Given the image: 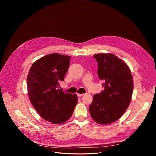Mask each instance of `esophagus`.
Here are the masks:
<instances>
[{
	"label": "esophagus",
	"instance_id": "34e87169",
	"mask_svg": "<svg viewBox=\"0 0 156 156\" xmlns=\"http://www.w3.org/2000/svg\"><path fill=\"white\" fill-rule=\"evenodd\" d=\"M83 95H84V94H79V93H77V96H78V97H81V96H83Z\"/></svg>",
	"mask_w": 156,
	"mask_h": 156
}]
</instances>
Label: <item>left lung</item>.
Wrapping results in <instances>:
<instances>
[{"mask_svg": "<svg viewBox=\"0 0 156 156\" xmlns=\"http://www.w3.org/2000/svg\"><path fill=\"white\" fill-rule=\"evenodd\" d=\"M94 57L104 90L94 96L89 109L96 122L108 125L119 119L128 107L133 91V76L127 64L113 54H97Z\"/></svg>", "mask_w": 156, "mask_h": 156, "instance_id": "obj_1", "label": "left lung"}]
</instances>
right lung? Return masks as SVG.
I'll return each mask as SVG.
<instances>
[{"instance_id": "add662e5", "label": "right lung", "mask_w": 156, "mask_h": 156, "mask_svg": "<svg viewBox=\"0 0 156 156\" xmlns=\"http://www.w3.org/2000/svg\"><path fill=\"white\" fill-rule=\"evenodd\" d=\"M71 57L53 53L35 61L27 78L30 100L39 115L54 124L67 121L78 102L76 94L61 91Z\"/></svg>"}]
</instances>
